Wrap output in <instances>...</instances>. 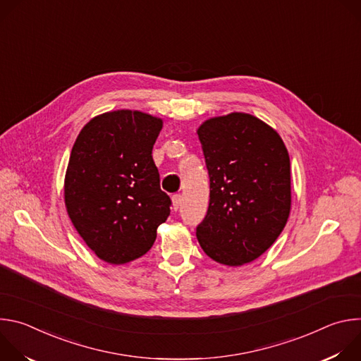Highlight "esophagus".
I'll use <instances>...</instances> for the list:
<instances>
[{
  "instance_id": "esophagus-1",
  "label": "esophagus",
  "mask_w": 361,
  "mask_h": 361,
  "mask_svg": "<svg viewBox=\"0 0 361 361\" xmlns=\"http://www.w3.org/2000/svg\"><path fill=\"white\" fill-rule=\"evenodd\" d=\"M181 205V195L180 194H174L173 195V209L177 212Z\"/></svg>"
}]
</instances>
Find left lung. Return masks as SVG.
<instances>
[{
    "instance_id": "8db88e82",
    "label": "left lung",
    "mask_w": 361,
    "mask_h": 361,
    "mask_svg": "<svg viewBox=\"0 0 361 361\" xmlns=\"http://www.w3.org/2000/svg\"><path fill=\"white\" fill-rule=\"evenodd\" d=\"M210 177L207 214L197 226L204 252L243 266L269 250L291 205L290 159L281 137L244 113L210 118L197 131Z\"/></svg>"
}]
</instances>
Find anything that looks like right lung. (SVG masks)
Returning <instances> with one entry per match:
<instances>
[{"label":"right lung","mask_w":361,"mask_h":361,"mask_svg":"<svg viewBox=\"0 0 361 361\" xmlns=\"http://www.w3.org/2000/svg\"><path fill=\"white\" fill-rule=\"evenodd\" d=\"M163 121L131 110L101 114L78 134L66 173L68 216L85 244L110 264L144 255L170 216L152 160Z\"/></svg>","instance_id":"right-lung-1"}]
</instances>
